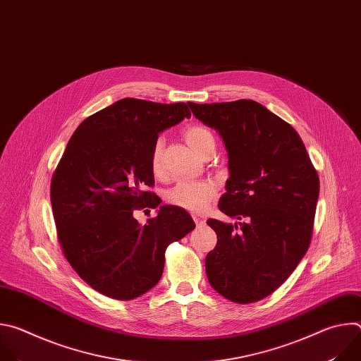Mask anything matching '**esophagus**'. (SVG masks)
<instances>
[{
    "label": "esophagus",
    "mask_w": 361,
    "mask_h": 361,
    "mask_svg": "<svg viewBox=\"0 0 361 361\" xmlns=\"http://www.w3.org/2000/svg\"><path fill=\"white\" fill-rule=\"evenodd\" d=\"M191 217H192V220H194V223H195V226H197V227H201V226H204V224H205V219H204V216H201V214H192Z\"/></svg>",
    "instance_id": "34e87169"
}]
</instances>
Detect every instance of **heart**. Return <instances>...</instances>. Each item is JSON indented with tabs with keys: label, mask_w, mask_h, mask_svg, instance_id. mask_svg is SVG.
<instances>
[{
	"label": "heart",
	"mask_w": 361,
	"mask_h": 361,
	"mask_svg": "<svg viewBox=\"0 0 361 361\" xmlns=\"http://www.w3.org/2000/svg\"><path fill=\"white\" fill-rule=\"evenodd\" d=\"M183 137L187 144L200 156L209 148H214L213 134L201 126H188L183 131ZM163 156H164V140L157 138L154 141L149 152V169L154 176L163 173ZM217 194V185L212 180H180L173 185L166 198L176 207L188 212H201L213 201Z\"/></svg>",
	"instance_id": "1"
}]
</instances>
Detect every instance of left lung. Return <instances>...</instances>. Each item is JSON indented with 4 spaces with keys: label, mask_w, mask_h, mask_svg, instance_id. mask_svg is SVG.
Returning <instances> with one entry per match:
<instances>
[{
    "label": "left lung",
    "mask_w": 361,
    "mask_h": 361,
    "mask_svg": "<svg viewBox=\"0 0 361 361\" xmlns=\"http://www.w3.org/2000/svg\"><path fill=\"white\" fill-rule=\"evenodd\" d=\"M187 104L228 151L230 178L219 209L235 224L207 220L217 245L205 257V273L227 300L259 301L291 276L310 247L319 174L297 131L259 102Z\"/></svg>",
    "instance_id": "obj_1"
}]
</instances>
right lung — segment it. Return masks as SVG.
I'll return each instance as SVG.
<instances>
[{
	"mask_svg": "<svg viewBox=\"0 0 361 361\" xmlns=\"http://www.w3.org/2000/svg\"><path fill=\"white\" fill-rule=\"evenodd\" d=\"M191 113L185 102L123 98L87 117L70 138L51 178L57 238L75 273L114 300H133L156 286L167 247L194 230L190 214L161 205L140 226L135 210L156 209L151 147Z\"/></svg>",
	"mask_w": 361,
	"mask_h": 361,
	"instance_id": "right-lung-1",
	"label": "right lung"
}]
</instances>
